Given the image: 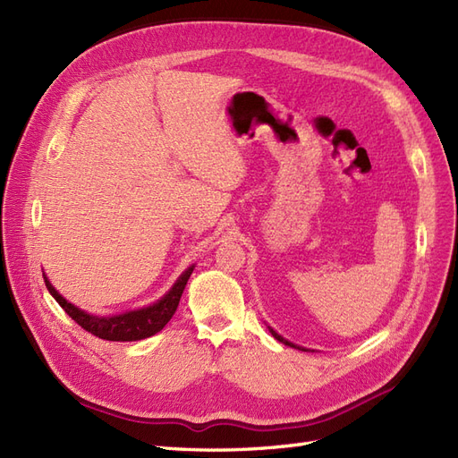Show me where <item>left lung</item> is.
Listing matches in <instances>:
<instances>
[{"label": "left lung", "instance_id": "8db88e82", "mask_svg": "<svg viewBox=\"0 0 458 458\" xmlns=\"http://www.w3.org/2000/svg\"><path fill=\"white\" fill-rule=\"evenodd\" d=\"M269 332H271V335L276 338V340H279V342H283L284 345H290V348H296V350H303V348H300V345H294L293 342H288V340H284L281 335H276V332L273 330V328H269ZM303 352H306V350H303Z\"/></svg>", "mask_w": 458, "mask_h": 458}]
</instances>
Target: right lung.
Instances as JSON below:
<instances>
[{
    "instance_id": "1",
    "label": "right lung",
    "mask_w": 458,
    "mask_h": 458,
    "mask_svg": "<svg viewBox=\"0 0 458 458\" xmlns=\"http://www.w3.org/2000/svg\"><path fill=\"white\" fill-rule=\"evenodd\" d=\"M192 269H195V266H191L182 276H179L175 284L170 288V293L164 298H160L157 303H152V306L143 310H135V311H128L114 317H97L78 310L53 288V284L47 281V276H44V279H46L49 294L59 301V306L66 311V315L72 317L81 328L91 332L93 336L110 340V342H135V340H143L157 335V332H160L165 325H168V321L174 317L179 306V300H182V294Z\"/></svg>"
}]
</instances>
